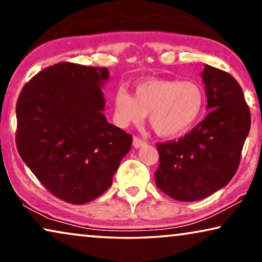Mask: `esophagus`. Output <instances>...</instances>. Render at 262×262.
<instances>
[{"label": "esophagus", "mask_w": 262, "mask_h": 262, "mask_svg": "<svg viewBox=\"0 0 262 262\" xmlns=\"http://www.w3.org/2000/svg\"><path fill=\"white\" fill-rule=\"evenodd\" d=\"M133 145H134L135 148H140V147L146 145V141L143 139L139 138V136H134V138H133Z\"/></svg>", "instance_id": "obj_1"}]
</instances>
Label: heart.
I'll use <instances>...</instances> for the list:
<instances>
[{"mask_svg":"<svg viewBox=\"0 0 262 262\" xmlns=\"http://www.w3.org/2000/svg\"><path fill=\"white\" fill-rule=\"evenodd\" d=\"M113 104L117 126L140 123L148 114L149 126L158 135L173 138L200 120L205 93L196 80L148 79L136 84L134 95L119 88Z\"/></svg>","mask_w":262,"mask_h":262,"instance_id":"1","label":"heart"}]
</instances>
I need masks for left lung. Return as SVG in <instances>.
Here are the masks:
<instances>
[{
  "label": "left lung",
  "instance_id": "left-lung-1",
  "mask_svg": "<svg viewBox=\"0 0 262 262\" xmlns=\"http://www.w3.org/2000/svg\"><path fill=\"white\" fill-rule=\"evenodd\" d=\"M202 78L210 113L177 141L157 145V186L180 202L203 200L230 182L250 129L249 106L237 80L210 65Z\"/></svg>",
  "mask_w": 262,
  "mask_h": 262
}]
</instances>
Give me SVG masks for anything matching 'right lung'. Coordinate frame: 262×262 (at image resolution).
Returning <instances> with one entry per match:
<instances>
[{
  "mask_svg": "<svg viewBox=\"0 0 262 262\" xmlns=\"http://www.w3.org/2000/svg\"><path fill=\"white\" fill-rule=\"evenodd\" d=\"M105 68L49 66L22 88L16 103V147L40 183L71 204L106 191L130 150L133 136L106 121L101 86Z\"/></svg>",
  "mask_w": 262,
  "mask_h": 262,
  "instance_id": "add662e5",
  "label": "right lung"
}]
</instances>
